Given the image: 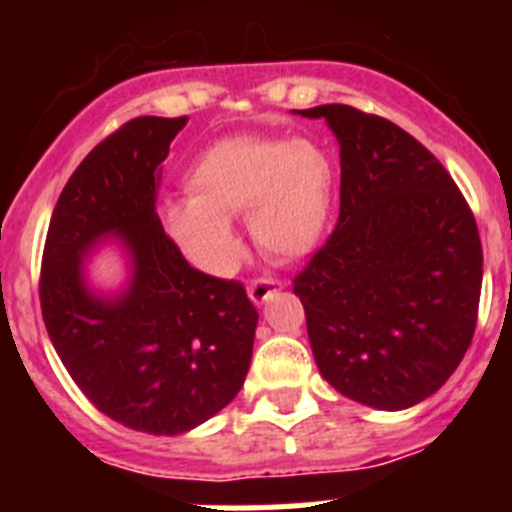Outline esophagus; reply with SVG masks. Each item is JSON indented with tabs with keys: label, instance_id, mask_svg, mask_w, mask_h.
Instances as JSON below:
<instances>
[{
	"label": "esophagus",
	"instance_id": "34e87169",
	"mask_svg": "<svg viewBox=\"0 0 512 512\" xmlns=\"http://www.w3.org/2000/svg\"><path fill=\"white\" fill-rule=\"evenodd\" d=\"M279 287H282V284H279L277 279L256 277V279H251V282H248V297H251L256 305H261V302L271 300V297L277 295Z\"/></svg>",
	"mask_w": 512,
	"mask_h": 512
}]
</instances>
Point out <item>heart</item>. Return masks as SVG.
Listing matches in <instances>:
<instances>
[{
  "label": "heart",
  "instance_id": "heart-1",
  "mask_svg": "<svg viewBox=\"0 0 512 512\" xmlns=\"http://www.w3.org/2000/svg\"><path fill=\"white\" fill-rule=\"evenodd\" d=\"M189 197L164 205V225L192 264L228 274L238 256L230 217L248 212L253 243L277 259L315 248L333 202V164L307 138L233 135L187 171Z\"/></svg>",
  "mask_w": 512,
  "mask_h": 512
}]
</instances>
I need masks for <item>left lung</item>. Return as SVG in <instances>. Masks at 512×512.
<instances>
[{"instance_id": "1", "label": "left lung", "mask_w": 512, "mask_h": 512, "mask_svg": "<svg viewBox=\"0 0 512 512\" xmlns=\"http://www.w3.org/2000/svg\"><path fill=\"white\" fill-rule=\"evenodd\" d=\"M325 117L341 146V212L292 282L320 374L377 410L425 400L474 336L482 243L464 194L423 143L348 104Z\"/></svg>"}]
</instances>
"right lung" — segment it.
Returning <instances> with one entry per match:
<instances>
[{
  "instance_id": "right-lung-1",
  "label": "right lung",
  "mask_w": 512,
  "mask_h": 512,
  "mask_svg": "<svg viewBox=\"0 0 512 512\" xmlns=\"http://www.w3.org/2000/svg\"><path fill=\"white\" fill-rule=\"evenodd\" d=\"M187 117H135L92 148L45 235L40 307L66 372L133 431L176 436L228 405L248 374L259 312L235 279L187 264L156 212L161 161ZM120 234L134 279L117 301L83 284V253Z\"/></svg>"
}]
</instances>
